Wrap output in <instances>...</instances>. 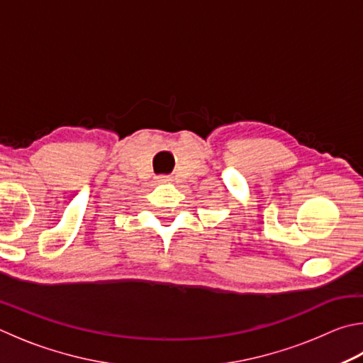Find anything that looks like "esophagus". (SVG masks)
I'll return each instance as SVG.
<instances>
[{"label":"esophagus","instance_id":"obj_1","mask_svg":"<svg viewBox=\"0 0 363 363\" xmlns=\"http://www.w3.org/2000/svg\"><path fill=\"white\" fill-rule=\"evenodd\" d=\"M173 181V177H171L169 174H160V176H157V182H171Z\"/></svg>","mask_w":363,"mask_h":363}]
</instances>
